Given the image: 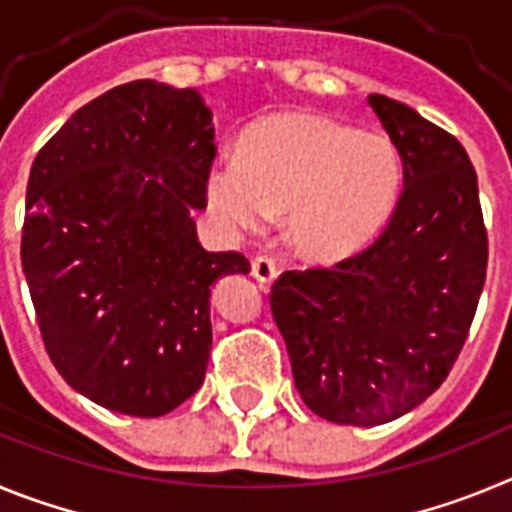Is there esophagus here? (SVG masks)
Wrapping results in <instances>:
<instances>
[{
	"label": "esophagus",
	"instance_id": "esophagus-1",
	"mask_svg": "<svg viewBox=\"0 0 512 512\" xmlns=\"http://www.w3.org/2000/svg\"><path fill=\"white\" fill-rule=\"evenodd\" d=\"M251 274L256 282L271 284L277 279V264H274V259H269V256H253Z\"/></svg>",
	"mask_w": 512,
	"mask_h": 512
}]
</instances>
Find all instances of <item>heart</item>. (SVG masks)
Instances as JSON below:
<instances>
[{
    "label": "heart",
    "instance_id": "b5f03b06",
    "mask_svg": "<svg viewBox=\"0 0 512 512\" xmlns=\"http://www.w3.org/2000/svg\"><path fill=\"white\" fill-rule=\"evenodd\" d=\"M405 164L384 133L287 112L253 125L241 158L207 171V205L230 230H264L287 212L289 243L315 261L359 251L392 215Z\"/></svg>",
    "mask_w": 512,
    "mask_h": 512
}]
</instances>
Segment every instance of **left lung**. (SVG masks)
<instances>
[{
  "label": "left lung",
  "instance_id": "1",
  "mask_svg": "<svg viewBox=\"0 0 512 512\" xmlns=\"http://www.w3.org/2000/svg\"><path fill=\"white\" fill-rule=\"evenodd\" d=\"M405 179L382 233L328 269L284 271L271 315L297 392L330 423L379 425L438 390L467 341L487 274L477 174L451 133L369 94Z\"/></svg>",
  "mask_w": 512,
  "mask_h": 512
}]
</instances>
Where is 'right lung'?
<instances>
[{
    "instance_id": "1",
    "label": "right lung",
    "mask_w": 512,
    "mask_h": 512,
    "mask_svg": "<svg viewBox=\"0 0 512 512\" xmlns=\"http://www.w3.org/2000/svg\"><path fill=\"white\" fill-rule=\"evenodd\" d=\"M215 153L197 89L140 79L84 104L35 156L22 271L53 366L102 408L158 418L202 387L210 289L248 271L243 253L197 241Z\"/></svg>"
}]
</instances>
